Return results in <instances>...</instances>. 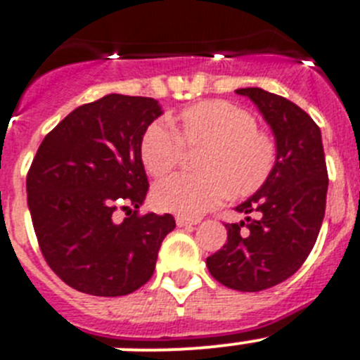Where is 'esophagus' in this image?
Returning a JSON list of instances; mask_svg holds the SVG:
<instances>
[{
  "instance_id": "obj_1",
  "label": "esophagus",
  "mask_w": 360,
  "mask_h": 360,
  "mask_svg": "<svg viewBox=\"0 0 360 360\" xmlns=\"http://www.w3.org/2000/svg\"><path fill=\"white\" fill-rule=\"evenodd\" d=\"M176 225L178 226H193V225H198V219H189V217L178 216L176 217Z\"/></svg>"
}]
</instances>
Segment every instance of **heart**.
<instances>
[{"mask_svg": "<svg viewBox=\"0 0 360 360\" xmlns=\"http://www.w3.org/2000/svg\"><path fill=\"white\" fill-rule=\"evenodd\" d=\"M187 146L209 144L200 160L205 174H173L153 189L158 209L182 217H200L236 196L259 189L273 171L276 146L271 135L257 130V120L230 101H202L176 115V128L166 120L148 124L141 139V158L148 173L164 176Z\"/></svg>", "mask_w": 360, "mask_h": 360, "instance_id": "heart-1", "label": "heart"}]
</instances>
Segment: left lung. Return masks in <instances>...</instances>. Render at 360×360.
<instances>
[{"mask_svg":"<svg viewBox=\"0 0 360 360\" xmlns=\"http://www.w3.org/2000/svg\"><path fill=\"white\" fill-rule=\"evenodd\" d=\"M236 92L248 96L271 127L276 158L262 187L236 207L248 216L225 225L226 245L207 257V268L226 288L257 292L295 275L314 248L325 217L328 173L321 130L307 112L259 87Z\"/></svg>","mask_w":360,"mask_h":360,"instance_id":"obj_1","label":"left lung"}]
</instances>
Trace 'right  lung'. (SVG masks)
Here are the masks:
<instances>
[{
	"mask_svg": "<svg viewBox=\"0 0 360 360\" xmlns=\"http://www.w3.org/2000/svg\"><path fill=\"white\" fill-rule=\"evenodd\" d=\"M162 108L153 98L107 94L75 108L39 146L26 176L28 209L49 268L77 291L124 296L153 275L171 214H144L141 139ZM117 208L134 209L121 224Z\"/></svg>",
	"mask_w": 360,
	"mask_h": 360,
	"instance_id": "right-lung-1",
	"label": "right lung"
}]
</instances>
